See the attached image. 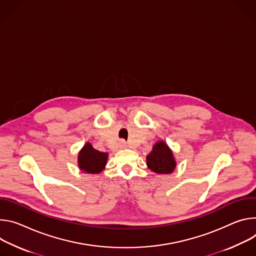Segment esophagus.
Returning <instances> with one entry per match:
<instances>
[{
	"mask_svg": "<svg viewBox=\"0 0 256 256\" xmlns=\"http://www.w3.org/2000/svg\"><path fill=\"white\" fill-rule=\"evenodd\" d=\"M119 148H127L126 141H124V140H120V142H119Z\"/></svg>",
	"mask_w": 256,
	"mask_h": 256,
	"instance_id": "1",
	"label": "esophagus"
}]
</instances>
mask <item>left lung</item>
<instances>
[{
	"mask_svg": "<svg viewBox=\"0 0 256 256\" xmlns=\"http://www.w3.org/2000/svg\"><path fill=\"white\" fill-rule=\"evenodd\" d=\"M148 168L156 174H171L176 168V160L173 152L164 141H158L152 150L146 156Z\"/></svg>",
	"mask_w": 256,
	"mask_h": 256,
	"instance_id": "1",
	"label": "left lung"
}]
</instances>
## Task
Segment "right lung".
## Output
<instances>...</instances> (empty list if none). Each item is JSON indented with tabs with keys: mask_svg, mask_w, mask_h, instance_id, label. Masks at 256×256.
<instances>
[{
	"mask_svg": "<svg viewBox=\"0 0 256 256\" xmlns=\"http://www.w3.org/2000/svg\"><path fill=\"white\" fill-rule=\"evenodd\" d=\"M108 154L96 150L88 142L78 154V166L88 174H98L104 168L108 160Z\"/></svg>",
	"mask_w": 256,
	"mask_h": 256,
	"instance_id": "add662e5",
	"label": "right lung"
}]
</instances>
